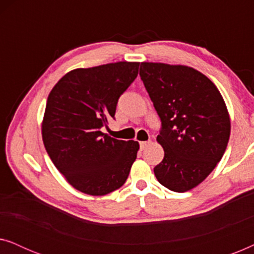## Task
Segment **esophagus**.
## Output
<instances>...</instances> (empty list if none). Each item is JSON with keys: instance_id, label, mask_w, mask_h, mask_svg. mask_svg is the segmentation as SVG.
<instances>
[{"instance_id": "obj_1", "label": "esophagus", "mask_w": 254, "mask_h": 254, "mask_svg": "<svg viewBox=\"0 0 254 254\" xmlns=\"http://www.w3.org/2000/svg\"><path fill=\"white\" fill-rule=\"evenodd\" d=\"M151 141H142V142H140V148L142 149V150H143V149H145L148 147V144L150 143Z\"/></svg>"}]
</instances>
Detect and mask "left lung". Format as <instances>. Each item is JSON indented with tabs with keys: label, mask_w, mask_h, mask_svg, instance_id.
I'll list each match as a JSON object with an SVG mask.
<instances>
[{
	"label": "left lung",
	"mask_w": 254,
	"mask_h": 254,
	"mask_svg": "<svg viewBox=\"0 0 254 254\" xmlns=\"http://www.w3.org/2000/svg\"><path fill=\"white\" fill-rule=\"evenodd\" d=\"M140 76L161 118L157 142L164 158L156 178L173 192H187L202 183L221 161L230 118L216 85L187 65L142 62Z\"/></svg>",
	"instance_id": "left-lung-1"
}]
</instances>
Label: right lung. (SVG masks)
<instances>
[{"label":"right lung","mask_w":254,"mask_h":254,"mask_svg":"<svg viewBox=\"0 0 254 254\" xmlns=\"http://www.w3.org/2000/svg\"><path fill=\"white\" fill-rule=\"evenodd\" d=\"M138 62H116L69 71L47 98L44 145L67 182L89 195L120 189L140 148L136 141L102 133L116 114L119 97L138 74Z\"/></svg>","instance_id":"1"}]
</instances>
